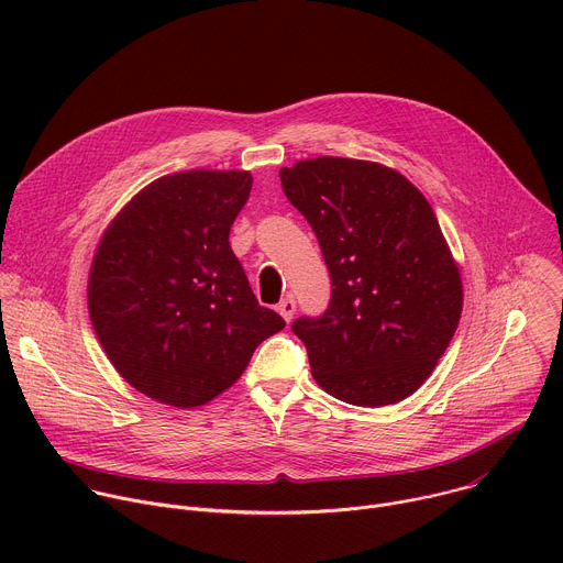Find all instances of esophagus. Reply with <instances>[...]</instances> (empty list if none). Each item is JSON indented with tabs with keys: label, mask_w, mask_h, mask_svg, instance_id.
<instances>
[{
	"label": "esophagus",
	"mask_w": 563,
	"mask_h": 563,
	"mask_svg": "<svg viewBox=\"0 0 563 563\" xmlns=\"http://www.w3.org/2000/svg\"><path fill=\"white\" fill-rule=\"evenodd\" d=\"M278 313L287 320V323H289V320L294 318V311H296V302H294V298L291 296H287V298H283L280 302H278Z\"/></svg>",
	"instance_id": "obj_1"
}]
</instances>
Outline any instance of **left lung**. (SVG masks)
<instances>
[{
    "instance_id": "left-lung-1",
    "label": "left lung",
    "mask_w": 563,
    "mask_h": 563,
    "mask_svg": "<svg viewBox=\"0 0 563 563\" xmlns=\"http://www.w3.org/2000/svg\"><path fill=\"white\" fill-rule=\"evenodd\" d=\"M280 183L332 278L328 309L291 325L313 380L361 408L408 398L450 345L463 305L430 202L398 172L352 157L302 159Z\"/></svg>"
}]
</instances>
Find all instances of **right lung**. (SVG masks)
Instances as JSON below:
<instances>
[{"mask_svg":"<svg viewBox=\"0 0 563 563\" xmlns=\"http://www.w3.org/2000/svg\"><path fill=\"white\" fill-rule=\"evenodd\" d=\"M252 183L250 172L165 176L100 240L89 276L96 336L120 376L159 404H207L285 328L258 305L229 245Z\"/></svg>","mask_w":563,"mask_h":563,"instance_id":"obj_1","label":"right lung"}]
</instances>
